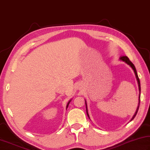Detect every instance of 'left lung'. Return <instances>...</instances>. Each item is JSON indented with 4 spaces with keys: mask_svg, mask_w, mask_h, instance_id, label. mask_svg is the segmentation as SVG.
Here are the masks:
<instances>
[{
    "mask_svg": "<svg viewBox=\"0 0 150 150\" xmlns=\"http://www.w3.org/2000/svg\"><path fill=\"white\" fill-rule=\"evenodd\" d=\"M119 59H120V60H122V61H123V62H125L127 63V64L129 65L130 67L132 68V70H134V72L135 76H136V80H137V82H138V89H139V91H140V94H139V99H138V100H139L138 106V107H137V109H136V111L135 114L134 115V116L132 117V119L130 120V121H131V120H132L134 119V117H136V114H137L138 111V109H139V105H140V91H141V88H140V80H139V78H138V74H137V72H136V68H135V67H134V65L133 64V63L130 61V60H129V59H128V58L127 56H123V57H120ZM85 103H86V112H87V115H88V118H89V119H90V116H89L88 112L87 103H86V100H85Z\"/></svg>",
    "mask_w": 150,
    "mask_h": 150,
    "instance_id": "left-lung-1",
    "label": "left lung"
}]
</instances>
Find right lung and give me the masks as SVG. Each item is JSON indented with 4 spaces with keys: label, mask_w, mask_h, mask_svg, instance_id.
<instances>
[{
    "label": "right lung",
    "mask_w": 150,
    "mask_h": 150,
    "mask_svg": "<svg viewBox=\"0 0 150 150\" xmlns=\"http://www.w3.org/2000/svg\"><path fill=\"white\" fill-rule=\"evenodd\" d=\"M71 101V99H70V100L69 101H68V104H67V108H68V105H69V103H70V102Z\"/></svg>",
    "instance_id": "obj_1"
}]
</instances>
